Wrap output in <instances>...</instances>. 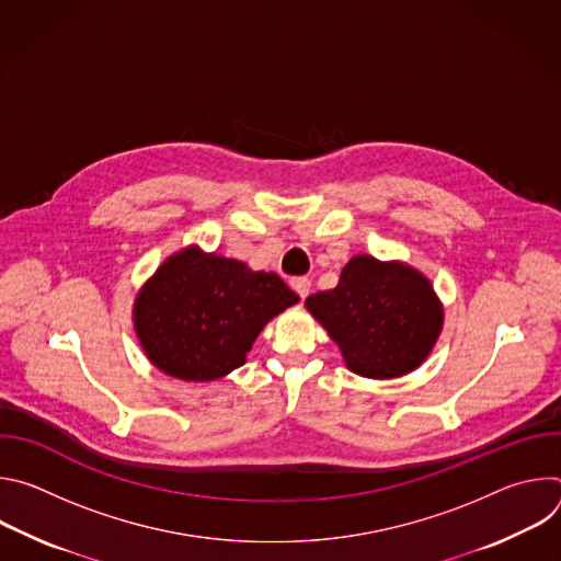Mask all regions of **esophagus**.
I'll return each mask as SVG.
<instances>
[{
    "label": "esophagus",
    "instance_id": "esophagus-1",
    "mask_svg": "<svg viewBox=\"0 0 561 561\" xmlns=\"http://www.w3.org/2000/svg\"><path fill=\"white\" fill-rule=\"evenodd\" d=\"M290 286H293V290H295L301 299H306L308 293H310V279H306V277H295V279H290Z\"/></svg>",
    "mask_w": 561,
    "mask_h": 561
}]
</instances>
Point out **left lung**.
Instances as JSON below:
<instances>
[{
	"instance_id": "8db88e82",
	"label": "left lung",
	"mask_w": 561,
	"mask_h": 561,
	"mask_svg": "<svg viewBox=\"0 0 561 561\" xmlns=\"http://www.w3.org/2000/svg\"><path fill=\"white\" fill-rule=\"evenodd\" d=\"M306 308L340 346L346 366L370 379L402 377L431 355L444 308L431 282L404 262L353 257L333 290Z\"/></svg>"
}]
</instances>
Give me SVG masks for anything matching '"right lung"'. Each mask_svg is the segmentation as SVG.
<instances>
[{
    "instance_id": "right-lung-1",
    "label": "right lung",
    "mask_w": 561,
    "mask_h": 561,
    "mask_svg": "<svg viewBox=\"0 0 561 561\" xmlns=\"http://www.w3.org/2000/svg\"><path fill=\"white\" fill-rule=\"evenodd\" d=\"M297 301L279 275L188 247L141 286L133 322L159 370L213 381L242 366L262 329Z\"/></svg>"
}]
</instances>
